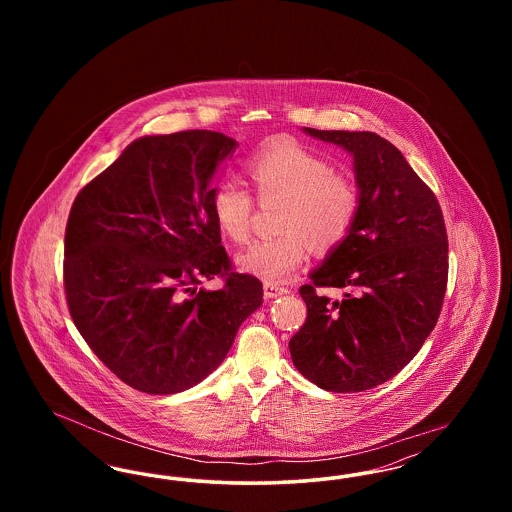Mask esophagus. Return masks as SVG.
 <instances>
[{
	"instance_id": "1",
	"label": "esophagus",
	"mask_w": 512,
	"mask_h": 512,
	"mask_svg": "<svg viewBox=\"0 0 512 512\" xmlns=\"http://www.w3.org/2000/svg\"><path fill=\"white\" fill-rule=\"evenodd\" d=\"M263 290H265V297H267V299H274V297H280V295L290 293L288 288H282V286L272 284V282H265V284H263Z\"/></svg>"
}]
</instances>
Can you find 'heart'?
Listing matches in <instances>:
<instances>
[{"label":"heart","instance_id":"1","mask_svg":"<svg viewBox=\"0 0 512 512\" xmlns=\"http://www.w3.org/2000/svg\"><path fill=\"white\" fill-rule=\"evenodd\" d=\"M249 176L263 201L286 199L278 238L259 240L236 257V267L267 282H284L309 255V244L328 249L351 232L361 194L357 184L334 171L317 153L280 144L249 161ZM213 217L220 232L242 244L249 238L253 197L236 180H222L213 190Z\"/></svg>","mask_w":512,"mask_h":512}]
</instances>
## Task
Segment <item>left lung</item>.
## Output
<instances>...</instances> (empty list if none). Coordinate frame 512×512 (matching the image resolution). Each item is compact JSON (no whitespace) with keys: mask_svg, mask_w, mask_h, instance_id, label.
Instances as JSON below:
<instances>
[{"mask_svg":"<svg viewBox=\"0 0 512 512\" xmlns=\"http://www.w3.org/2000/svg\"><path fill=\"white\" fill-rule=\"evenodd\" d=\"M305 134L353 157L361 209L301 286L307 320L290 340L295 368L334 393L370 390L413 361L438 322L447 288V232L434 192L374 132ZM317 287H341L330 302Z\"/></svg>","mask_w":512,"mask_h":512,"instance_id":"left-lung-1","label":"left lung"}]
</instances>
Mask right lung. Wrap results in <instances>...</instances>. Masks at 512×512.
<instances>
[{
    "mask_svg": "<svg viewBox=\"0 0 512 512\" xmlns=\"http://www.w3.org/2000/svg\"><path fill=\"white\" fill-rule=\"evenodd\" d=\"M238 147L213 130L134 140L80 190L65 232V292L90 349L134 390H190L224 361L263 305V284L230 272L213 180ZM227 276L220 291L201 277Z\"/></svg>",
    "mask_w": 512,
    "mask_h": 512,
    "instance_id": "obj_1",
    "label": "right lung"
}]
</instances>
